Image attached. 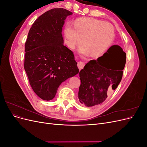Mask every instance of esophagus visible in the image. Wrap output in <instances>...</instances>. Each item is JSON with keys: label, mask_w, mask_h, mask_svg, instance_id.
<instances>
[{"label": "esophagus", "mask_w": 147, "mask_h": 147, "mask_svg": "<svg viewBox=\"0 0 147 147\" xmlns=\"http://www.w3.org/2000/svg\"><path fill=\"white\" fill-rule=\"evenodd\" d=\"M84 65H85V63H84V62L81 61H78V63H77L78 67V69H79L80 70L82 69L84 67Z\"/></svg>", "instance_id": "1"}]
</instances>
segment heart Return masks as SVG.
Listing matches in <instances>:
<instances>
[{"label": "heart", "instance_id": "b5f03b06", "mask_svg": "<svg viewBox=\"0 0 147 147\" xmlns=\"http://www.w3.org/2000/svg\"><path fill=\"white\" fill-rule=\"evenodd\" d=\"M64 34L67 45L74 48L82 43L81 53L97 56L104 53L112 42L115 37L114 28L109 23L92 18H82L75 21L74 28L67 24Z\"/></svg>", "mask_w": 147, "mask_h": 147}]
</instances>
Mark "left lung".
Here are the masks:
<instances>
[{"label": "left lung", "mask_w": 147, "mask_h": 147, "mask_svg": "<svg viewBox=\"0 0 147 147\" xmlns=\"http://www.w3.org/2000/svg\"><path fill=\"white\" fill-rule=\"evenodd\" d=\"M126 60L123 49L113 45L97 59L89 61L79 73L80 102L87 107L102 103L121 82Z\"/></svg>", "instance_id": "obj_1"}]
</instances>
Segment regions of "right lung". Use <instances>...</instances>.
I'll return each instance as SVG.
<instances>
[{
  "label": "right lung",
  "mask_w": 147,
  "mask_h": 147,
  "mask_svg": "<svg viewBox=\"0 0 147 147\" xmlns=\"http://www.w3.org/2000/svg\"><path fill=\"white\" fill-rule=\"evenodd\" d=\"M72 14L64 8H53L34 21L28 33L24 67L30 86L43 100L53 99L61 83L79 72L62 35L66 17Z\"/></svg>",
  "instance_id": "obj_1"
}]
</instances>
